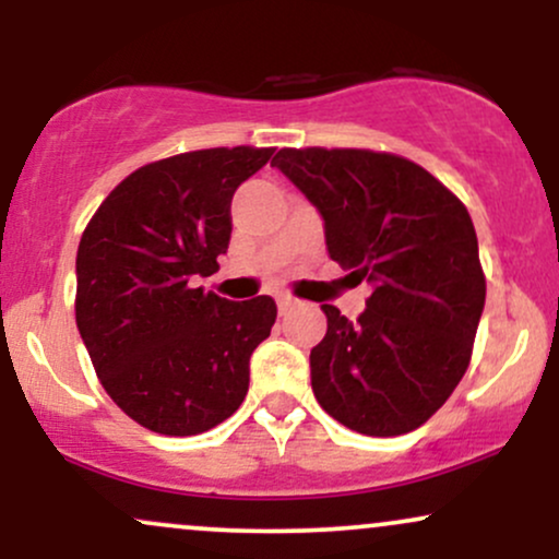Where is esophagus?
<instances>
[{"label": "esophagus", "mask_w": 559, "mask_h": 559, "mask_svg": "<svg viewBox=\"0 0 559 559\" xmlns=\"http://www.w3.org/2000/svg\"><path fill=\"white\" fill-rule=\"evenodd\" d=\"M275 301H278V312H281V316L292 310V307L299 305V301L294 299V297H288V294H278V299H275Z\"/></svg>", "instance_id": "34e87169"}]
</instances>
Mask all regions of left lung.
Here are the masks:
<instances>
[{
    "instance_id": "8db88e82",
    "label": "left lung",
    "mask_w": 559,
    "mask_h": 559,
    "mask_svg": "<svg viewBox=\"0 0 559 559\" xmlns=\"http://www.w3.org/2000/svg\"><path fill=\"white\" fill-rule=\"evenodd\" d=\"M275 168L323 215L331 260L373 286L365 312L323 305L312 346L320 407L365 436L420 428L471 365L486 301L465 204L413 159L373 150H281Z\"/></svg>"
}]
</instances>
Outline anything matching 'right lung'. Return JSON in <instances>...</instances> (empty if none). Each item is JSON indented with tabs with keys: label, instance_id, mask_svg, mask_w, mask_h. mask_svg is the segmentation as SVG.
<instances>
[{
	"label": "right lung",
	"instance_id": "add662e5",
	"mask_svg": "<svg viewBox=\"0 0 559 559\" xmlns=\"http://www.w3.org/2000/svg\"><path fill=\"white\" fill-rule=\"evenodd\" d=\"M271 146H215L157 159L99 204L75 258V323L102 386L150 431L197 436L239 409L249 357L275 301L194 288L230 241V199Z\"/></svg>",
	"mask_w": 559,
	"mask_h": 559
}]
</instances>
